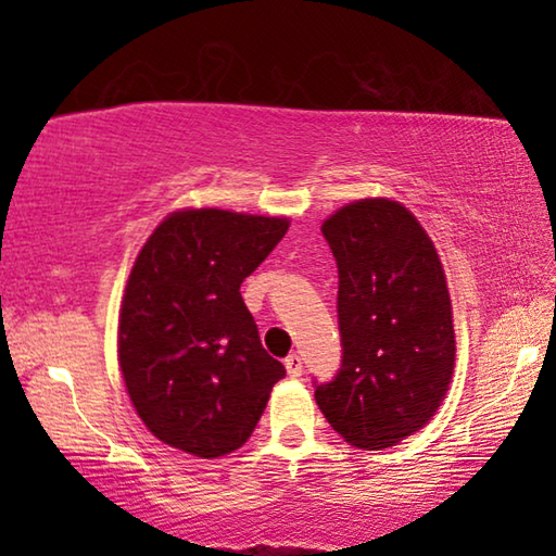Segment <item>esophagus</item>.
I'll list each match as a JSON object with an SVG mask.
<instances>
[{
	"label": "esophagus",
	"mask_w": 556,
	"mask_h": 556,
	"mask_svg": "<svg viewBox=\"0 0 556 556\" xmlns=\"http://www.w3.org/2000/svg\"><path fill=\"white\" fill-rule=\"evenodd\" d=\"M285 368L289 372V378H299L301 370H304V368H301V357L296 353H291V355L285 357Z\"/></svg>",
	"instance_id": "obj_1"
}]
</instances>
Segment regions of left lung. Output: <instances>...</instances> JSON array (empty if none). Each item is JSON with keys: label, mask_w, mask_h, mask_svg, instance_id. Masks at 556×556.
I'll list each match as a JSON object with an SVG mask.
<instances>
[{"label": "left lung", "mask_w": 556, "mask_h": 556, "mask_svg": "<svg viewBox=\"0 0 556 556\" xmlns=\"http://www.w3.org/2000/svg\"><path fill=\"white\" fill-rule=\"evenodd\" d=\"M321 232L338 267L341 368L314 397L348 444L380 451L434 417L456 338L434 244L404 205L355 201Z\"/></svg>", "instance_id": "left-lung-1"}]
</instances>
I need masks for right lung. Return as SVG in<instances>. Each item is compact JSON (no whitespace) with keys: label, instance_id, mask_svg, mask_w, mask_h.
I'll use <instances>...</instances> for the list:
<instances>
[{"label":"right lung","instance_id":"add662e5","mask_svg":"<svg viewBox=\"0 0 556 556\" xmlns=\"http://www.w3.org/2000/svg\"><path fill=\"white\" fill-rule=\"evenodd\" d=\"M287 228V218L178 211L139 252L122 301L119 368L164 444L218 458L255 431L287 370L262 348L240 285Z\"/></svg>","mask_w":556,"mask_h":556}]
</instances>
